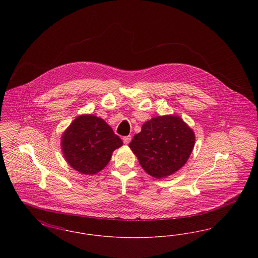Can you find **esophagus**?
Returning a JSON list of instances; mask_svg holds the SVG:
<instances>
[{
	"instance_id": "1",
	"label": "esophagus",
	"mask_w": 258,
	"mask_h": 258,
	"mask_svg": "<svg viewBox=\"0 0 258 258\" xmlns=\"http://www.w3.org/2000/svg\"><path fill=\"white\" fill-rule=\"evenodd\" d=\"M132 140V135H127V136H124L123 137V141L124 144H128Z\"/></svg>"
}]
</instances>
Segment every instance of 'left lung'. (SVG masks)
<instances>
[{"mask_svg":"<svg viewBox=\"0 0 258 258\" xmlns=\"http://www.w3.org/2000/svg\"><path fill=\"white\" fill-rule=\"evenodd\" d=\"M192 130L177 116H159L142 125L128 144L149 175L161 179L178 171L195 147Z\"/></svg>","mask_w":258,"mask_h":258,"instance_id":"8db88e82","label":"left lung"}]
</instances>
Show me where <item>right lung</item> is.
<instances>
[{"mask_svg": "<svg viewBox=\"0 0 258 258\" xmlns=\"http://www.w3.org/2000/svg\"><path fill=\"white\" fill-rule=\"evenodd\" d=\"M122 145V139L110 126L94 115L77 117L61 137L66 160L75 170L86 175L103 169L113 151Z\"/></svg>", "mask_w": 258, "mask_h": 258, "instance_id": "obj_1", "label": "right lung"}]
</instances>
